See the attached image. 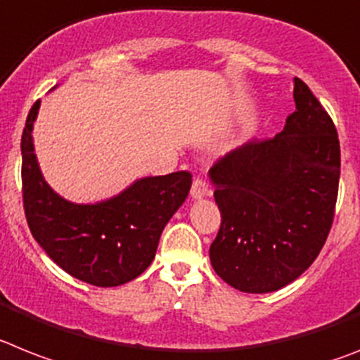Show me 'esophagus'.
I'll return each mask as SVG.
<instances>
[{
  "label": "esophagus",
  "mask_w": 360,
  "mask_h": 360,
  "mask_svg": "<svg viewBox=\"0 0 360 360\" xmlns=\"http://www.w3.org/2000/svg\"><path fill=\"white\" fill-rule=\"evenodd\" d=\"M207 193H210V186H207V182H205V180H202V178H196L191 186L193 198H196V200H198V198H204Z\"/></svg>",
  "instance_id": "34e87169"
}]
</instances>
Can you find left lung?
<instances>
[{
	"label": "left lung",
	"instance_id": "left-lung-1",
	"mask_svg": "<svg viewBox=\"0 0 360 360\" xmlns=\"http://www.w3.org/2000/svg\"><path fill=\"white\" fill-rule=\"evenodd\" d=\"M295 112L271 140L248 142L211 167L222 224L210 248L217 275L244 293H269L313 264L339 193L337 129L302 79Z\"/></svg>",
	"mask_w": 360,
	"mask_h": 360
}]
</instances>
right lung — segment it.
<instances>
[{
	"label": "right lung",
	"mask_w": 360,
	"mask_h": 360,
	"mask_svg": "<svg viewBox=\"0 0 360 360\" xmlns=\"http://www.w3.org/2000/svg\"><path fill=\"white\" fill-rule=\"evenodd\" d=\"M36 101L21 136V184L27 224L43 251L75 278L112 288L142 275L155 259L160 235L191 189V173L146 176L96 204L61 198L45 182L34 153Z\"/></svg>",
	"instance_id": "add662e5"
}]
</instances>
